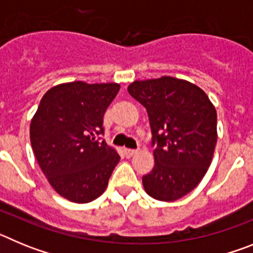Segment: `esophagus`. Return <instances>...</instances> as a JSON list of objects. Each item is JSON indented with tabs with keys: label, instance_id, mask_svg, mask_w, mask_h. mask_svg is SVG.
<instances>
[{
	"label": "esophagus",
	"instance_id": "34e87169",
	"mask_svg": "<svg viewBox=\"0 0 253 253\" xmlns=\"http://www.w3.org/2000/svg\"><path fill=\"white\" fill-rule=\"evenodd\" d=\"M124 153L126 157H131V156H134V154H137L138 151L137 149H130V148H125L124 149Z\"/></svg>",
	"mask_w": 253,
	"mask_h": 253
}]
</instances>
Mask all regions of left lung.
I'll list each match as a JSON object with an SVG mask.
<instances>
[{
	"label": "left lung",
	"mask_w": 253,
	"mask_h": 253,
	"mask_svg": "<svg viewBox=\"0 0 253 253\" xmlns=\"http://www.w3.org/2000/svg\"><path fill=\"white\" fill-rule=\"evenodd\" d=\"M131 97L146 107L154 147V167L143 176L146 193L173 202L198 186L216 144V111L207 93L173 77L135 81Z\"/></svg>",
	"instance_id": "8db88e82"
}]
</instances>
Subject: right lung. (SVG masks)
Wrapping results in <instances>:
<instances>
[{"label":"right lung","instance_id":"1","mask_svg":"<svg viewBox=\"0 0 253 253\" xmlns=\"http://www.w3.org/2000/svg\"><path fill=\"white\" fill-rule=\"evenodd\" d=\"M118 84H58L40 101L30 140L49 184L69 202L84 204L105 191L120 160L101 140L104 115L119 92Z\"/></svg>","mask_w":253,"mask_h":253}]
</instances>
